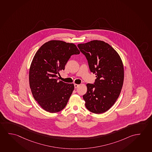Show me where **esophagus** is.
Instances as JSON below:
<instances>
[{
	"instance_id": "esophagus-1",
	"label": "esophagus",
	"mask_w": 152,
	"mask_h": 152,
	"mask_svg": "<svg viewBox=\"0 0 152 152\" xmlns=\"http://www.w3.org/2000/svg\"><path fill=\"white\" fill-rule=\"evenodd\" d=\"M79 86V84H75V88H77Z\"/></svg>"
}]
</instances>
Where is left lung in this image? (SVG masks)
<instances>
[{"mask_svg":"<svg viewBox=\"0 0 152 152\" xmlns=\"http://www.w3.org/2000/svg\"><path fill=\"white\" fill-rule=\"evenodd\" d=\"M77 47L87 58L90 71L96 75L94 83L87 84V93L83 96L85 106L93 113H103L113 106L121 94L124 78L122 61L104 41H91Z\"/></svg>","mask_w":152,"mask_h":152,"instance_id":"8db88e82","label":"left lung"}]
</instances>
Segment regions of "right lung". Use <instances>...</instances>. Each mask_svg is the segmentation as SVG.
Listing matches in <instances>:
<instances>
[{
	"instance_id": "obj_1",
	"label": "right lung",
	"mask_w": 152,
	"mask_h": 152,
	"mask_svg": "<svg viewBox=\"0 0 152 152\" xmlns=\"http://www.w3.org/2000/svg\"><path fill=\"white\" fill-rule=\"evenodd\" d=\"M80 53L74 44L52 40L35 54L29 69V86L34 99L46 111L56 113L65 108L75 86L58 81L57 77L71 56Z\"/></svg>"
}]
</instances>
